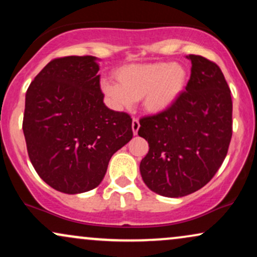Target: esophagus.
Wrapping results in <instances>:
<instances>
[{
  "mask_svg": "<svg viewBox=\"0 0 257 257\" xmlns=\"http://www.w3.org/2000/svg\"><path fill=\"white\" fill-rule=\"evenodd\" d=\"M139 128H140V123H139V119H138V118H134V119H133V123H132L133 134L137 135V134H138Z\"/></svg>",
  "mask_w": 257,
  "mask_h": 257,
  "instance_id": "34e87169",
  "label": "esophagus"
}]
</instances>
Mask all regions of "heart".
Returning a JSON list of instances; mask_svg holds the SVG:
<instances>
[{"instance_id": "heart-1", "label": "heart", "mask_w": 257, "mask_h": 257, "mask_svg": "<svg viewBox=\"0 0 257 257\" xmlns=\"http://www.w3.org/2000/svg\"><path fill=\"white\" fill-rule=\"evenodd\" d=\"M118 83L104 81L101 89L112 107L118 111L131 110L143 99L145 111L161 114L173 107L184 94L187 71L176 63L129 64L114 72Z\"/></svg>"}]
</instances>
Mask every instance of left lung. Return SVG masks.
Here are the masks:
<instances>
[{
  "instance_id": "1",
  "label": "left lung",
  "mask_w": 257,
  "mask_h": 257,
  "mask_svg": "<svg viewBox=\"0 0 257 257\" xmlns=\"http://www.w3.org/2000/svg\"><path fill=\"white\" fill-rule=\"evenodd\" d=\"M191 77L170 110L140 119L139 137L149 143L140 163L150 190L170 198L191 194L213 179L232 138L231 90L220 67L190 54Z\"/></svg>"
}]
</instances>
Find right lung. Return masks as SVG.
I'll return each instance as SVG.
<instances>
[{"instance_id": "right-lung-1", "label": "right lung", "mask_w": 257, "mask_h": 257, "mask_svg": "<svg viewBox=\"0 0 257 257\" xmlns=\"http://www.w3.org/2000/svg\"><path fill=\"white\" fill-rule=\"evenodd\" d=\"M98 71V58L90 55L54 59L26 91L23 132L29 157L59 192L99 186L113 153L133 138L131 116L104 104Z\"/></svg>"}]
</instances>
